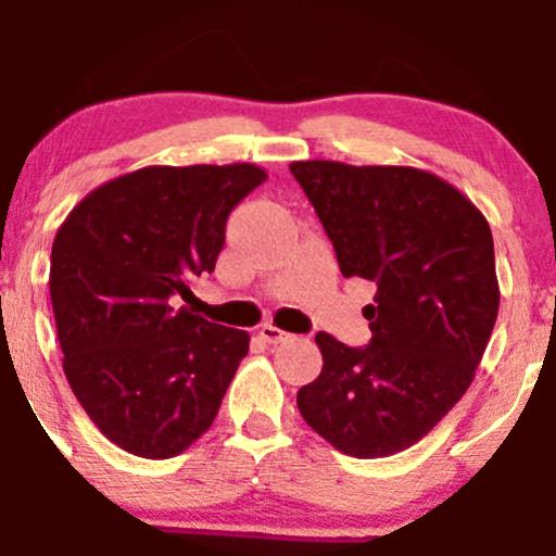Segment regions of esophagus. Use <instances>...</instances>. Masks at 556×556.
I'll return each mask as SVG.
<instances>
[{
  "instance_id": "34e87169",
  "label": "esophagus",
  "mask_w": 556,
  "mask_h": 556,
  "mask_svg": "<svg viewBox=\"0 0 556 556\" xmlns=\"http://www.w3.org/2000/svg\"><path fill=\"white\" fill-rule=\"evenodd\" d=\"M258 337H261V340H264L266 344H279V342L290 340V331L274 327V324H264V327L258 329Z\"/></svg>"
}]
</instances>
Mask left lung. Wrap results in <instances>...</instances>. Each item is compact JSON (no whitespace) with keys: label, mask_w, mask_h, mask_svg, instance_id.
<instances>
[{"label":"left lung","mask_w":556,"mask_h":556,"mask_svg":"<svg viewBox=\"0 0 556 556\" xmlns=\"http://www.w3.org/2000/svg\"><path fill=\"white\" fill-rule=\"evenodd\" d=\"M290 172L342 277L376 285L363 308L371 344L348 348L318 331L324 366L298 392V410L344 455H397L457 405L483 358L500 314L489 222L426 169L311 159Z\"/></svg>","instance_id":"left-lung-1"}]
</instances>
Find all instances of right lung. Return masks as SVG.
Segmentation results:
<instances>
[{
	"instance_id": "obj_1",
	"label": "right lung",
	"mask_w": 556,
	"mask_h": 556,
	"mask_svg": "<svg viewBox=\"0 0 556 556\" xmlns=\"http://www.w3.org/2000/svg\"><path fill=\"white\" fill-rule=\"evenodd\" d=\"M266 180L256 164L143 167L91 190L52 245L49 292L70 389L130 455L167 460L208 431L248 331L180 300L212 274L227 216Z\"/></svg>"
}]
</instances>
